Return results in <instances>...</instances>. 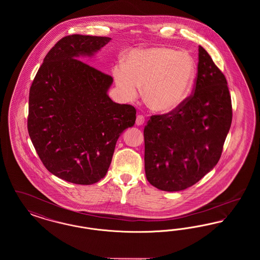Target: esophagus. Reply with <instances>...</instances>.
<instances>
[{"instance_id": "obj_1", "label": "esophagus", "mask_w": 260, "mask_h": 260, "mask_svg": "<svg viewBox=\"0 0 260 260\" xmlns=\"http://www.w3.org/2000/svg\"><path fill=\"white\" fill-rule=\"evenodd\" d=\"M144 122H145V119H144V117H143V116L138 115V116L136 117V125H138V126H139V125H142V124H144Z\"/></svg>"}]
</instances>
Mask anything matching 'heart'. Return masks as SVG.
I'll list each match as a JSON object with an SVG mask.
<instances>
[{"label": "heart", "instance_id": "heart-1", "mask_svg": "<svg viewBox=\"0 0 260 260\" xmlns=\"http://www.w3.org/2000/svg\"><path fill=\"white\" fill-rule=\"evenodd\" d=\"M194 74L191 56L167 47L131 50L122 66L113 69L115 84L124 99L134 100L138 87H143L145 103L158 113L173 111L182 103Z\"/></svg>", "mask_w": 260, "mask_h": 260}]
</instances>
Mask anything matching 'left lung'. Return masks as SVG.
I'll return each instance as SVG.
<instances>
[{"label":"left lung","instance_id":"8db88e82","mask_svg":"<svg viewBox=\"0 0 260 260\" xmlns=\"http://www.w3.org/2000/svg\"><path fill=\"white\" fill-rule=\"evenodd\" d=\"M231 123L226 78L207 50L199 46L193 94L173 111L152 116L144 127L149 183L168 192L197 183L219 161Z\"/></svg>","mask_w":260,"mask_h":260}]
</instances>
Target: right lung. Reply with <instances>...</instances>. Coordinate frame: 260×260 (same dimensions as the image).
<instances>
[{"label":"right lung","mask_w":260,"mask_h":260,"mask_svg":"<svg viewBox=\"0 0 260 260\" xmlns=\"http://www.w3.org/2000/svg\"><path fill=\"white\" fill-rule=\"evenodd\" d=\"M111 38L71 35L48 52L29 92L28 133L41 161L65 181L90 185L105 176L136 108L108 95L111 76L81 57H91Z\"/></svg>","instance_id":"1"}]
</instances>
